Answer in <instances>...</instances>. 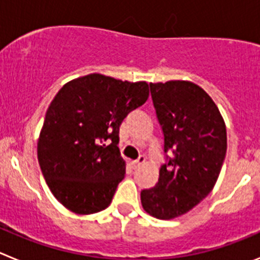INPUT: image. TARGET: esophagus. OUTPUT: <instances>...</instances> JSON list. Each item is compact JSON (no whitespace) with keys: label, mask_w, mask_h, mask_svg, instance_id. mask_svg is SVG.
Returning <instances> with one entry per match:
<instances>
[{"label":"esophagus","mask_w":260,"mask_h":260,"mask_svg":"<svg viewBox=\"0 0 260 260\" xmlns=\"http://www.w3.org/2000/svg\"><path fill=\"white\" fill-rule=\"evenodd\" d=\"M144 161H146L144 156H139V157H138V160H135V161L132 162V165H133V168H138V167H141V165H143Z\"/></svg>","instance_id":"esophagus-1"}]
</instances>
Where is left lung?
Masks as SVG:
<instances>
[{"label": "left lung", "mask_w": 260, "mask_h": 260, "mask_svg": "<svg viewBox=\"0 0 260 260\" xmlns=\"http://www.w3.org/2000/svg\"><path fill=\"white\" fill-rule=\"evenodd\" d=\"M164 151L173 157L160 167L158 181L142 190L148 215L172 220L201 203L219 178L226 153V127L217 105L189 80L150 83Z\"/></svg>", "instance_id": "8db88e82"}]
</instances>
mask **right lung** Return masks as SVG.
<instances>
[{
  "label": "right lung",
  "instance_id": "add662e5",
  "mask_svg": "<svg viewBox=\"0 0 260 260\" xmlns=\"http://www.w3.org/2000/svg\"><path fill=\"white\" fill-rule=\"evenodd\" d=\"M147 82L93 74L63 84L50 103L38 141V160L54 198L71 212L105 210L125 177L119 125L147 102Z\"/></svg>",
  "mask_w": 260,
  "mask_h": 260
}]
</instances>
